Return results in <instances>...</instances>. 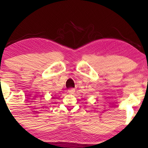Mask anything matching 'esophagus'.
<instances>
[{"instance_id":"obj_1","label":"esophagus","mask_w":148,"mask_h":148,"mask_svg":"<svg viewBox=\"0 0 148 148\" xmlns=\"http://www.w3.org/2000/svg\"><path fill=\"white\" fill-rule=\"evenodd\" d=\"M68 91H69V92L70 94H73V93L75 92V89H73V88H71V89H69Z\"/></svg>"}]
</instances>
